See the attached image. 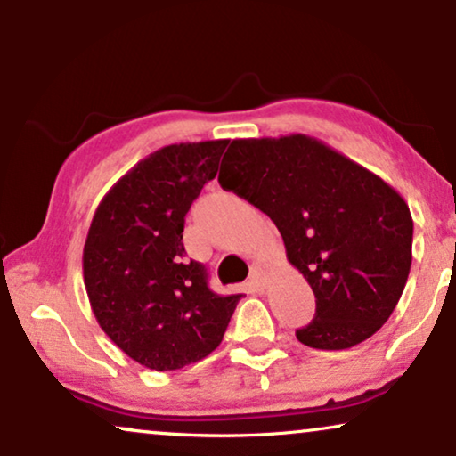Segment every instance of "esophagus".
I'll use <instances>...</instances> for the list:
<instances>
[{
	"mask_svg": "<svg viewBox=\"0 0 456 456\" xmlns=\"http://www.w3.org/2000/svg\"><path fill=\"white\" fill-rule=\"evenodd\" d=\"M265 284H267L265 272L253 270L251 278H248V286H251V289H255V290H261V289H265Z\"/></svg>",
	"mask_w": 456,
	"mask_h": 456,
	"instance_id": "34e87169",
	"label": "esophagus"
}]
</instances>
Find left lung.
<instances>
[{
  "mask_svg": "<svg viewBox=\"0 0 456 456\" xmlns=\"http://www.w3.org/2000/svg\"><path fill=\"white\" fill-rule=\"evenodd\" d=\"M217 180L272 217L314 290L298 342L342 351L384 326L413 259V217L388 183L307 134L234 139Z\"/></svg>",
  "mask_w": 456,
  "mask_h": 456,
  "instance_id": "1",
  "label": "left lung"
}]
</instances>
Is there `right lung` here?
<instances>
[{
  "instance_id": "1",
  "label": "right lung",
  "mask_w": 456,
  "mask_h": 456,
  "mask_svg": "<svg viewBox=\"0 0 456 456\" xmlns=\"http://www.w3.org/2000/svg\"><path fill=\"white\" fill-rule=\"evenodd\" d=\"M226 141L161 147L105 192L83 251L85 289L111 342L155 371L197 363L220 346L242 295H216L186 259L184 216L216 178Z\"/></svg>"
}]
</instances>
